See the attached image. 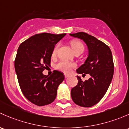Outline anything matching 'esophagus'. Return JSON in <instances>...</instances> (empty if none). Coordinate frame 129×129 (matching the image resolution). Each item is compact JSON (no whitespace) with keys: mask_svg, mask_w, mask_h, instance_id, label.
I'll use <instances>...</instances> for the list:
<instances>
[{"mask_svg":"<svg viewBox=\"0 0 129 129\" xmlns=\"http://www.w3.org/2000/svg\"><path fill=\"white\" fill-rule=\"evenodd\" d=\"M70 76V75H69V74H66V73H64V77L65 78H68V77H69Z\"/></svg>","mask_w":129,"mask_h":129,"instance_id":"1","label":"esophagus"}]
</instances>
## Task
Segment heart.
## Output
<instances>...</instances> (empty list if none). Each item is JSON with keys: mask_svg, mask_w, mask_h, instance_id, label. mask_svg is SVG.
Instances as JSON below:
<instances>
[{"mask_svg": "<svg viewBox=\"0 0 129 129\" xmlns=\"http://www.w3.org/2000/svg\"><path fill=\"white\" fill-rule=\"evenodd\" d=\"M70 44H71V47H72L74 53L79 51H84V45L83 44V43L80 40H73L70 42ZM58 48H59V44H57L55 46V48H54L53 50V55L55 56L56 55ZM56 68L58 70H60V71H63V72L66 73H68L71 72L73 68H74L76 67V64L74 63L66 61H59L56 64Z\"/></svg>", "mask_w": 129, "mask_h": 129, "instance_id": "obj_1", "label": "heart"}]
</instances>
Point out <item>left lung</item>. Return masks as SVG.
Instances as JSON below:
<instances>
[{
    "label": "left lung",
    "instance_id": "1",
    "mask_svg": "<svg viewBox=\"0 0 129 129\" xmlns=\"http://www.w3.org/2000/svg\"><path fill=\"white\" fill-rule=\"evenodd\" d=\"M70 35L83 40L89 50L88 57L76 70L77 73L91 75V78L85 81L77 76L78 83L71 89V98L78 106L92 107L104 97L112 79L114 66L112 52L107 45L86 33Z\"/></svg>",
    "mask_w": 129,
    "mask_h": 129
}]
</instances>
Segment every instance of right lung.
Segmentation results:
<instances>
[{
  "mask_svg": "<svg viewBox=\"0 0 129 129\" xmlns=\"http://www.w3.org/2000/svg\"><path fill=\"white\" fill-rule=\"evenodd\" d=\"M66 35L36 34L20 45L15 59V70L22 93L38 106L55 101L58 86L64 80L63 73L54 70L50 76L42 73L50 66L55 45Z\"/></svg>",
  "mask_w": 129,
  "mask_h": 129,
  "instance_id": "add662e5",
  "label": "right lung"
}]
</instances>
